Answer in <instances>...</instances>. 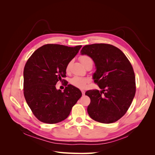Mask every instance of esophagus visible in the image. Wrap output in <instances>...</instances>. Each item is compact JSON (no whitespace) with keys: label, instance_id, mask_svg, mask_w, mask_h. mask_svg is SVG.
<instances>
[{"label":"esophagus","instance_id":"1","mask_svg":"<svg viewBox=\"0 0 155 155\" xmlns=\"http://www.w3.org/2000/svg\"><path fill=\"white\" fill-rule=\"evenodd\" d=\"M81 92H82V94H83V95H85V91L82 90V91H81Z\"/></svg>","mask_w":155,"mask_h":155}]
</instances>
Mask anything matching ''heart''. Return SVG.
Returning a JSON list of instances; mask_svg holds the SVG:
<instances>
[{
  "instance_id": "heart-1",
  "label": "heart",
  "mask_w": 155,
  "mask_h": 155,
  "mask_svg": "<svg viewBox=\"0 0 155 155\" xmlns=\"http://www.w3.org/2000/svg\"><path fill=\"white\" fill-rule=\"evenodd\" d=\"M79 59H80V61L83 64H84L87 61H92L91 58L87 55H81V57L79 58ZM70 68V63H69L67 64V66L66 67L67 72L69 71ZM88 81V79L87 78L76 76V77H74L72 79H71V80H70V83H71L72 85H74V87L82 89L86 87V85Z\"/></svg>"
}]
</instances>
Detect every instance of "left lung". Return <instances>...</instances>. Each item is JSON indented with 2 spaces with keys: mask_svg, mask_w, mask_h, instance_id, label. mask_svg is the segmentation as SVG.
Wrapping results in <instances>:
<instances>
[{
  "mask_svg": "<svg viewBox=\"0 0 155 155\" xmlns=\"http://www.w3.org/2000/svg\"><path fill=\"white\" fill-rule=\"evenodd\" d=\"M80 53L94 62L96 70L92 78L101 89L85 92L91 98L88 115L100 123L115 122L126 113L135 95L132 65L122 51L109 44L85 45Z\"/></svg>",
  "mask_w": 155,
  "mask_h": 155,
  "instance_id": "left-lung-1",
  "label": "left lung"
}]
</instances>
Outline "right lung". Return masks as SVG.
<instances>
[{
  "label": "right lung",
  "instance_id": "1",
  "mask_svg": "<svg viewBox=\"0 0 155 155\" xmlns=\"http://www.w3.org/2000/svg\"><path fill=\"white\" fill-rule=\"evenodd\" d=\"M81 46L45 45L27 61L23 72L24 95L33 114L42 122L53 124L65 120L81 97V91L72 85L63 92L55 87L66 76L67 64Z\"/></svg>",
  "mask_w": 155,
  "mask_h": 155
}]
</instances>
